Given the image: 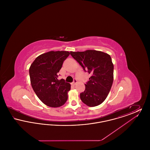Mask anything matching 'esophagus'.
Listing matches in <instances>:
<instances>
[{
  "label": "esophagus",
  "mask_w": 150,
  "mask_h": 150,
  "mask_svg": "<svg viewBox=\"0 0 150 150\" xmlns=\"http://www.w3.org/2000/svg\"><path fill=\"white\" fill-rule=\"evenodd\" d=\"M76 83H77V80H76V79H74V82L72 83V84L73 86H75V85L76 84Z\"/></svg>",
  "instance_id": "34e87169"
}]
</instances>
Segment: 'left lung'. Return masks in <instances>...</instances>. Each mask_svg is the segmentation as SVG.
I'll list each match as a JSON object with an SVG mask.
<instances>
[{"mask_svg": "<svg viewBox=\"0 0 150 150\" xmlns=\"http://www.w3.org/2000/svg\"><path fill=\"white\" fill-rule=\"evenodd\" d=\"M70 54L91 75L85 91L80 93V99L89 107L100 105L107 98L114 80V64L110 56L96 50L70 52Z\"/></svg>", "mask_w": 150, "mask_h": 150, "instance_id": "1", "label": "left lung"}]
</instances>
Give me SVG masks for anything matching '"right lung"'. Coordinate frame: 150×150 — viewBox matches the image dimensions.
I'll return each instance as SVG.
<instances>
[{"instance_id":"obj_1","label":"right lung","mask_w":150,"mask_h":150,"mask_svg":"<svg viewBox=\"0 0 150 150\" xmlns=\"http://www.w3.org/2000/svg\"><path fill=\"white\" fill-rule=\"evenodd\" d=\"M69 55L67 51H50L36 57L30 67L32 88L38 97L48 106L60 107L67 100L71 85L64 79L58 80V73Z\"/></svg>"}]
</instances>
